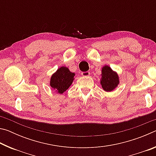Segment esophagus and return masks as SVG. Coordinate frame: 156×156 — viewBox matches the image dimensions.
Instances as JSON below:
<instances>
[{"mask_svg": "<svg viewBox=\"0 0 156 156\" xmlns=\"http://www.w3.org/2000/svg\"><path fill=\"white\" fill-rule=\"evenodd\" d=\"M81 74L84 77H87V76H90V72H82Z\"/></svg>", "mask_w": 156, "mask_h": 156, "instance_id": "obj_1", "label": "esophagus"}]
</instances>
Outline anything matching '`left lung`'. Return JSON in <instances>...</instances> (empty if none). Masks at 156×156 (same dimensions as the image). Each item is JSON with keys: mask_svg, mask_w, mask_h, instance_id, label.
Here are the masks:
<instances>
[{"mask_svg": "<svg viewBox=\"0 0 156 156\" xmlns=\"http://www.w3.org/2000/svg\"><path fill=\"white\" fill-rule=\"evenodd\" d=\"M102 77L100 79L102 89L105 91H112L117 87L120 83L118 73L112 69L109 66L105 65L102 68Z\"/></svg>", "mask_w": 156, "mask_h": 156, "instance_id": "obj_1", "label": "left lung"}]
</instances>
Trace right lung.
<instances>
[{"instance_id": "right-lung-1", "label": "right lung", "mask_w": 156, "mask_h": 156, "mask_svg": "<svg viewBox=\"0 0 156 156\" xmlns=\"http://www.w3.org/2000/svg\"><path fill=\"white\" fill-rule=\"evenodd\" d=\"M75 73L70 72L69 68L61 67L51 76L50 79V86L57 93L62 94L67 90L74 80Z\"/></svg>"}]
</instances>
